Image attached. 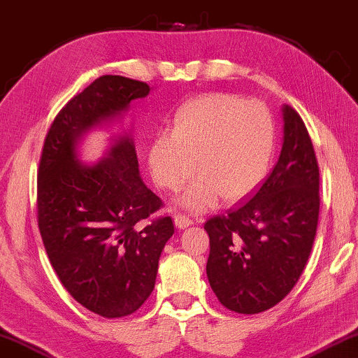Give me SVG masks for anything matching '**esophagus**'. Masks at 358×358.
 Instances as JSON below:
<instances>
[{"label":"esophagus","mask_w":358,"mask_h":358,"mask_svg":"<svg viewBox=\"0 0 358 358\" xmlns=\"http://www.w3.org/2000/svg\"><path fill=\"white\" fill-rule=\"evenodd\" d=\"M174 224H176V227H178V229H185V227L194 224V221L189 220V217L185 215H178L174 217Z\"/></svg>","instance_id":"34e87169"}]
</instances>
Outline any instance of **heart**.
<instances>
[{
  "label": "heart",
  "instance_id": "b5f03b06",
  "mask_svg": "<svg viewBox=\"0 0 358 358\" xmlns=\"http://www.w3.org/2000/svg\"><path fill=\"white\" fill-rule=\"evenodd\" d=\"M276 141V121L266 105L232 93H206L179 108L173 132L152 138L147 163L155 182L166 190H179L196 166L200 176L178 203L203 213L221 195L234 201L252 194L271 169Z\"/></svg>",
  "mask_w": 358,
  "mask_h": 358
}]
</instances>
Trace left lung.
<instances>
[{"label":"left lung","instance_id":"left-lung-1","mask_svg":"<svg viewBox=\"0 0 358 358\" xmlns=\"http://www.w3.org/2000/svg\"><path fill=\"white\" fill-rule=\"evenodd\" d=\"M276 166L247 199L205 222L206 276L236 313L265 312L299 281L312 252L320 213V169L312 138L295 110L282 106Z\"/></svg>","mask_w":358,"mask_h":358}]
</instances>
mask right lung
I'll return each instance as SVG.
<instances>
[{"mask_svg":"<svg viewBox=\"0 0 358 358\" xmlns=\"http://www.w3.org/2000/svg\"><path fill=\"white\" fill-rule=\"evenodd\" d=\"M150 90L122 76L98 77L58 113L41 152L37 208L46 253L66 291L105 318L127 317L150 297L174 224L169 216L141 224L163 203L143 184L131 131L108 138L93 164L82 162L79 147Z\"/></svg>","mask_w":358,"mask_h":358,"instance_id":"add662e5","label":"right lung"}]
</instances>
